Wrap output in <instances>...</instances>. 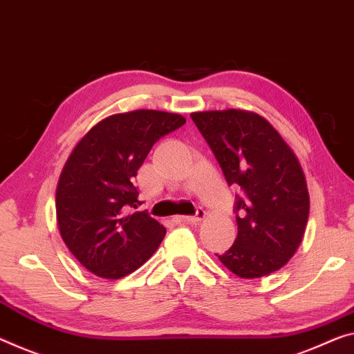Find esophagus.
Segmentation results:
<instances>
[{
    "mask_svg": "<svg viewBox=\"0 0 354 354\" xmlns=\"http://www.w3.org/2000/svg\"><path fill=\"white\" fill-rule=\"evenodd\" d=\"M205 216V212L203 209H199L198 212H196V215L193 216H180V221L185 223V225H196V223H199L201 220H203Z\"/></svg>",
    "mask_w": 354,
    "mask_h": 354,
    "instance_id": "esophagus-1",
    "label": "esophagus"
}]
</instances>
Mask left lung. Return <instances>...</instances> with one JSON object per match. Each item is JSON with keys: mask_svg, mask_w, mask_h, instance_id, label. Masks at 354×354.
<instances>
[{"mask_svg": "<svg viewBox=\"0 0 354 354\" xmlns=\"http://www.w3.org/2000/svg\"><path fill=\"white\" fill-rule=\"evenodd\" d=\"M192 118L227 185L241 188L234 203L237 237L216 257L242 279L281 269L302 242L310 209L296 155L258 113L227 109L194 112Z\"/></svg>", "mask_w": 354, "mask_h": 354, "instance_id": "1", "label": "left lung"}]
</instances>
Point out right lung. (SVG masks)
<instances>
[{"label": "right lung", "instance_id": "right-lung-1", "mask_svg": "<svg viewBox=\"0 0 354 354\" xmlns=\"http://www.w3.org/2000/svg\"><path fill=\"white\" fill-rule=\"evenodd\" d=\"M185 123L169 112L117 113L71 153L57 187V221L69 252L95 275L122 279L160 247L165 226L133 210L140 204L134 177L151 147Z\"/></svg>", "mask_w": 354, "mask_h": 354}]
</instances>
